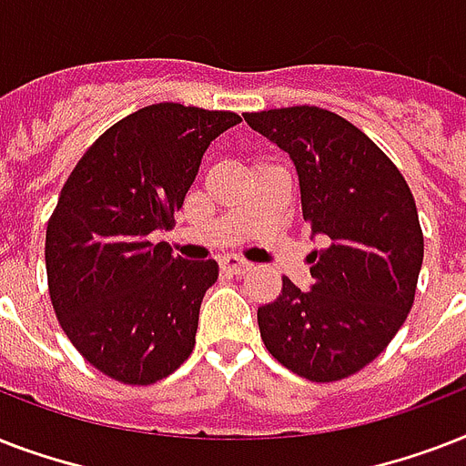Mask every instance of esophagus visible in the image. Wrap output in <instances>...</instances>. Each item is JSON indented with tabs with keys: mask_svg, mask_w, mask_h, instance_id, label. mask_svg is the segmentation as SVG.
I'll return each mask as SVG.
<instances>
[{
	"mask_svg": "<svg viewBox=\"0 0 466 466\" xmlns=\"http://www.w3.org/2000/svg\"><path fill=\"white\" fill-rule=\"evenodd\" d=\"M222 270L227 273H232V276H244L247 270H251V263L244 261V258H237V256H225L222 261H219Z\"/></svg>",
	"mask_w": 466,
	"mask_h": 466,
	"instance_id": "34e87169",
	"label": "esophagus"
}]
</instances>
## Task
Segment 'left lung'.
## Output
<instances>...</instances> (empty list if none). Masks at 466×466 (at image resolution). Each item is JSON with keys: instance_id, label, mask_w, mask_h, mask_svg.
<instances>
[{"instance_id": "obj_1", "label": "left lung", "mask_w": 466, "mask_h": 466, "mask_svg": "<svg viewBox=\"0 0 466 466\" xmlns=\"http://www.w3.org/2000/svg\"><path fill=\"white\" fill-rule=\"evenodd\" d=\"M295 161L302 215L326 247L311 254V290L283 278L258 307L268 353L309 382H339L375 360L413 307L423 232L409 183L353 123L317 106L244 113Z\"/></svg>"}]
</instances>
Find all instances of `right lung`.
<instances>
[{
  "instance_id": "1",
  "label": "right lung",
  "mask_w": 466,
  "mask_h": 466,
  "mask_svg": "<svg viewBox=\"0 0 466 466\" xmlns=\"http://www.w3.org/2000/svg\"><path fill=\"white\" fill-rule=\"evenodd\" d=\"M239 120L145 106L108 127L62 186L46 232L50 302L84 360L116 382L155 384L193 353L218 263L181 261L152 234L174 227L205 149Z\"/></svg>"
}]
</instances>
